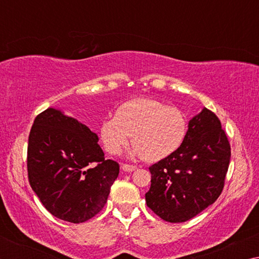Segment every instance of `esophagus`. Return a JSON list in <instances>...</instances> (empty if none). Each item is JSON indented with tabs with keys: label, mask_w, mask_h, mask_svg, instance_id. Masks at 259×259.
<instances>
[{
	"label": "esophagus",
	"mask_w": 259,
	"mask_h": 259,
	"mask_svg": "<svg viewBox=\"0 0 259 259\" xmlns=\"http://www.w3.org/2000/svg\"><path fill=\"white\" fill-rule=\"evenodd\" d=\"M137 169V166L136 165H131V164H122V170L125 172H131V171H135V170Z\"/></svg>",
	"instance_id": "obj_1"
}]
</instances>
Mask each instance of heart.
Here are the masks:
<instances>
[{"label": "heart", "mask_w": 259, "mask_h": 259, "mask_svg": "<svg viewBox=\"0 0 259 259\" xmlns=\"http://www.w3.org/2000/svg\"><path fill=\"white\" fill-rule=\"evenodd\" d=\"M187 121L179 109L151 98H135L117 107L115 116L105 119L99 128L109 154H119L133 136L131 156L156 162L174 154L183 145Z\"/></svg>", "instance_id": "obj_1"}]
</instances>
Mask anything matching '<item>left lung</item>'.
<instances>
[{
    "mask_svg": "<svg viewBox=\"0 0 259 259\" xmlns=\"http://www.w3.org/2000/svg\"><path fill=\"white\" fill-rule=\"evenodd\" d=\"M230 159L231 146L221 121L203 107L188 122L179 150L150 166L147 207L170 223L196 216L221 195Z\"/></svg>",
    "mask_w": 259,
    "mask_h": 259,
    "instance_id": "left-lung-1",
    "label": "left lung"
}]
</instances>
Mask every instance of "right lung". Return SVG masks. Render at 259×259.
Wrapping results in <instances>:
<instances>
[{
    "label": "right lung",
    "instance_id": "add662e5",
    "mask_svg": "<svg viewBox=\"0 0 259 259\" xmlns=\"http://www.w3.org/2000/svg\"><path fill=\"white\" fill-rule=\"evenodd\" d=\"M98 136L60 109L35 117L28 137L30 187L46 209L61 221L83 223L107 202L119 163L105 159Z\"/></svg>",
    "mask_w": 259,
    "mask_h": 259
}]
</instances>
